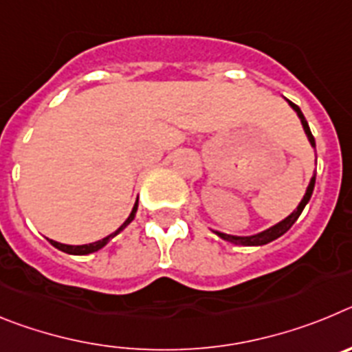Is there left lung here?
Returning <instances> with one entry per match:
<instances>
[{"label":"left lung","instance_id":"obj_1","mask_svg":"<svg viewBox=\"0 0 352 352\" xmlns=\"http://www.w3.org/2000/svg\"><path fill=\"white\" fill-rule=\"evenodd\" d=\"M289 104H291V107L294 109V111H296V113H298V116H300V120H301V125H303L305 133H307V138H309L310 144H312L314 148H316V139H314L312 132H310L309 123H307V120H305L303 113H301L300 107H298L296 104H292V102H289ZM314 185H316V174H314L312 179H310L309 188H307V194H305L303 199H301L300 206H298L296 210L292 211V213L289 214L287 219L282 220V222H278V223H276V226L270 227L268 231H263V232H259V234H254V236H231V234H223V232H217V234H219L220 238L227 239V241H231V243L247 245V247H257V245H266V243H270V241H273V239L280 238L282 234H285V232H287L289 229H291L292 223L296 222L298 217H300L301 211H303V208L307 206V203H309V201H310V197H312V192H314Z\"/></svg>","mask_w":352,"mask_h":352}]
</instances>
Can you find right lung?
Masks as SVG:
<instances>
[{
	"mask_svg": "<svg viewBox=\"0 0 352 352\" xmlns=\"http://www.w3.org/2000/svg\"><path fill=\"white\" fill-rule=\"evenodd\" d=\"M135 211H138V203H135V206H133L132 213H130V217H129V219H126V222L123 223V226H121L120 229H118V231H114L113 234H109L107 238L100 239V241H95V243H89V245H77V247H74V245L58 243V241H52V239H49V241H51L52 247H56V248H58V250H61V252H67V254H74V256H86V254H91V252L100 250V248L104 247V245H107L109 239H113L114 236L120 234V232L123 231V229H125V227L129 226L130 222H132L133 217H135Z\"/></svg>",
	"mask_w": 352,
	"mask_h": 352,
	"instance_id": "right-lung-1",
	"label": "right lung"
}]
</instances>
